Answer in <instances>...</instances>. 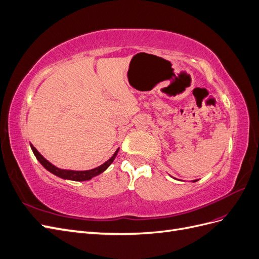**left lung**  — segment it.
I'll return each mask as SVG.
<instances>
[{"instance_id":"8db88e82","label":"left lung","mask_w":259,"mask_h":259,"mask_svg":"<svg viewBox=\"0 0 259 259\" xmlns=\"http://www.w3.org/2000/svg\"><path fill=\"white\" fill-rule=\"evenodd\" d=\"M193 182H197V180H193Z\"/></svg>"}]
</instances>
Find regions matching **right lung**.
Returning <instances> with one entry per match:
<instances>
[{
    "label": "right lung",
    "mask_w": 259,
    "mask_h": 259,
    "mask_svg": "<svg viewBox=\"0 0 259 259\" xmlns=\"http://www.w3.org/2000/svg\"><path fill=\"white\" fill-rule=\"evenodd\" d=\"M31 149H32V151L35 155V158L40 161V163L42 164V165L50 170L51 173H53L54 175H56L60 178H64V179H70V180H75V182H83V180H90L92 179L93 177H95L99 174L103 173V171H105L109 166H110V164L113 162V160L115 159V156L117 154V152H119V149L114 152V154L111 156L110 159H109L107 162H105L103 165H100L96 168H93V169H90V170H67V169H60L56 166H54L52 163H50L48 160L44 159L43 156L41 155V153L38 152L36 149L31 146Z\"/></svg>",
    "instance_id": "add662e5"
}]
</instances>
